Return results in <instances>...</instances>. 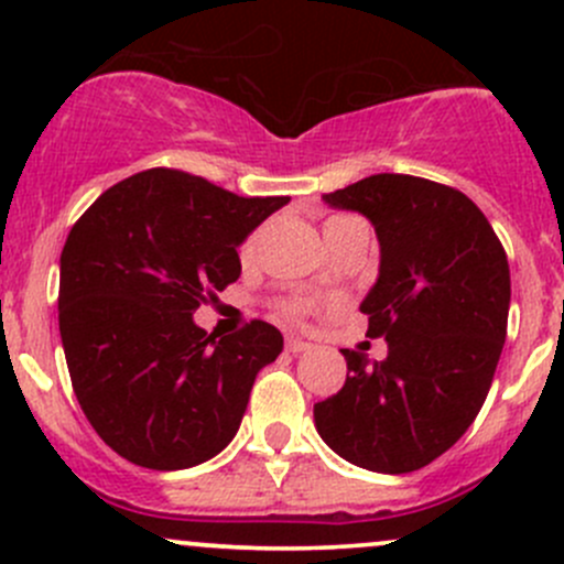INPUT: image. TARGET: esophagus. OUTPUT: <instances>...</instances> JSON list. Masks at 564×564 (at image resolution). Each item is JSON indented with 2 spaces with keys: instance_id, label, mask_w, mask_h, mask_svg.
Listing matches in <instances>:
<instances>
[{
  "instance_id": "1",
  "label": "esophagus",
  "mask_w": 564,
  "mask_h": 564,
  "mask_svg": "<svg viewBox=\"0 0 564 564\" xmlns=\"http://www.w3.org/2000/svg\"><path fill=\"white\" fill-rule=\"evenodd\" d=\"M311 344L303 338H294V335H289L286 338V351H292V355H300V351H308Z\"/></svg>"
}]
</instances>
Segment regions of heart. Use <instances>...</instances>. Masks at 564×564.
I'll use <instances>...</instances> for the list:
<instances>
[{"label":"heart","mask_w":564,"mask_h":564,"mask_svg":"<svg viewBox=\"0 0 564 564\" xmlns=\"http://www.w3.org/2000/svg\"><path fill=\"white\" fill-rule=\"evenodd\" d=\"M357 220H360V218H355V215H333V218H327V224H324V235H329V231L340 229V226L357 224ZM261 242H264V226H259V229L250 231V235L246 237V242H242V248H240L242 259H246V261L256 259V253H259ZM308 308H311L308 300H283V303H281L283 316H289V318L305 316V314H308Z\"/></svg>","instance_id":"1"}]
</instances>
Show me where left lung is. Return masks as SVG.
<instances>
[{
	"label": "left lung",
	"instance_id": "8db88e82",
	"mask_svg": "<svg viewBox=\"0 0 564 564\" xmlns=\"http://www.w3.org/2000/svg\"><path fill=\"white\" fill-rule=\"evenodd\" d=\"M373 224L379 278L360 311L388 357L346 349V382L314 406L340 458L403 475L451 451L480 412L508 335L510 267L469 196L409 174H373L324 193Z\"/></svg>",
	"mask_w": 564,
	"mask_h": 564
}]
</instances>
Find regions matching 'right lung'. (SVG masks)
<instances>
[{
    "instance_id": "obj_1",
    "label": "right lung",
    "mask_w": 564,
    "mask_h": 564,
    "mask_svg": "<svg viewBox=\"0 0 564 564\" xmlns=\"http://www.w3.org/2000/svg\"><path fill=\"white\" fill-rule=\"evenodd\" d=\"M286 202L150 169L108 187L67 235L59 333L73 392L130 464L187 469L235 440L283 335L253 318L215 338L193 311L240 278V242Z\"/></svg>"
}]
</instances>
